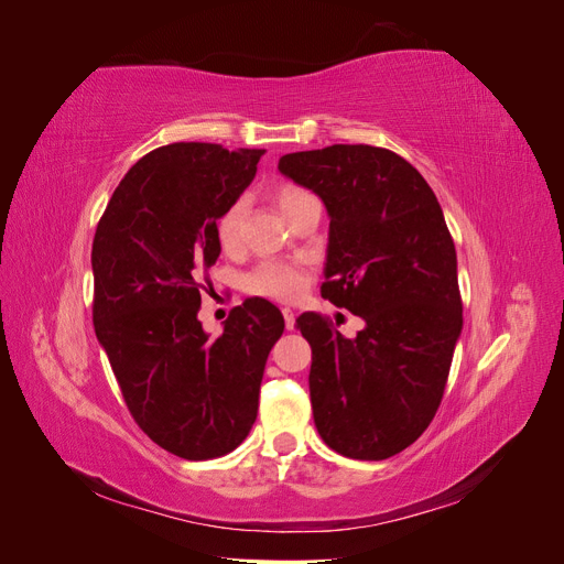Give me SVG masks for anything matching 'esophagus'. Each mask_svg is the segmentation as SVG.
Returning <instances> with one entry per match:
<instances>
[{
  "instance_id": "obj_1",
  "label": "esophagus",
  "mask_w": 564,
  "mask_h": 564,
  "mask_svg": "<svg viewBox=\"0 0 564 564\" xmlns=\"http://www.w3.org/2000/svg\"><path fill=\"white\" fill-rule=\"evenodd\" d=\"M282 315H284V327L292 332L294 327H296V315H294V311H289V308H282Z\"/></svg>"
}]
</instances>
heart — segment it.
I'll list each match as a JSON object with an SVG mask.
<instances>
[{"label": "heart", "mask_w": 564, "mask_h": 564, "mask_svg": "<svg viewBox=\"0 0 564 564\" xmlns=\"http://www.w3.org/2000/svg\"><path fill=\"white\" fill-rule=\"evenodd\" d=\"M311 197L313 195L308 191H303V187L292 185V183H282L275 191V204L282 212V216L292 214L299 204H303ZM242 214H245L242 202H235L218 220V240L226 249H232V247H237V242H240ZM249 289L253 294L289 301V299H296L301 294L303 275H301V270H296L294 265L263 263L261 268H256L253 275L249 278Z\"/></svg>", "instance_id": "heart-1"}]
</instances>
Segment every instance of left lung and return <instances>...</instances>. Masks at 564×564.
Listing matches in <instances>:
<instances>
[{
	"instance_id": "obj_1",
	"label": "left lung",
	"mask_w": 564,
	"mask_h": 564,
	"mask_svg": "<svg viewBox=\"0 0 564 564\" xmlns=\"http://www.w3.org/2000/svg\"><path fill=\"white\" fill-rule=\"evenodd\" d=\"M278 169L329 214L322 296L365 322L348 338L317 313L296 319L313 348L317 433L344 456L390 458L429 429L464 329L445 214L416 169L386 148L289 152Z\"/></svg>"
}]
</instances>
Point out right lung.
<instances>
[{
    "mask_svg": "<svg viewBox=\"0 0 564 564\" xmlns=\"http://www.w3.org/2000/svg\"><path fill=\"white\" fill-rule=\"evenodd\" d=\"M261 155L218 143L152 150L117 185L94 237L98 344L135 423L187 460L224 456L249 435L284 332L280 308L259 296L237 305L218 338L197 319L199 280L220 253L216 220Z\"/></svg>",
    "mask_w": 564,
    "mask_h": 564,
    "instance_id": "right-lung-1",
    "label": "right lung"
}]
</instances>
